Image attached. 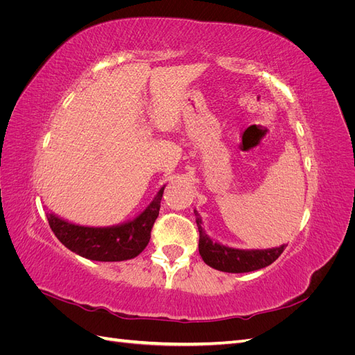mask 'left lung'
I'll use <instances>...</instances> for the list:
<instances>
[{"label":"left lung","mask_w":355,"mask_h":355,"mask_svg":"<svg viewBox=\"0 0 355 355\" xmlns=\"http://www.w3.org/2000/svg\"><path fill=\"white\" fill-rule=\"evenodd\" d=\"M196 213V222L200 232V241H198V250L202 257V261L209 266L214 268L218 271L223 272H250L261 270L268 265H271L275 259H278L284 249L286 244L280 247H272V249H234V247L223 245L218 241L210 239L202 228V220L200 213Z\"/></svg>","instance_id":"1"}]
</instances>
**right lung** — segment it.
I'll use <instances>...</instances> for the list:
<instances>
[{
	"label": "right lung",
	"instance_id": "obj_1",
	"mask_svg": "<svg viewBox=\"0 0 355 355\" xmlns=\"http://www.w3.org/2000/svg\"><path fill=\"white\" fill-rule=\"evenodd\" d=\"M163 185L148 207L136 218L111 225V227H85L59 218L56 213L47 211V220L58 240L85 259L99 262H120L133 259L142 253L151 239V230L158 218Z\"/></svg>",
	"mask_w": 355,
	"mask_h": 355
}]
</instances>
